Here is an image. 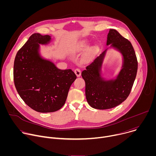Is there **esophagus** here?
I'll use <instances>...</instances> for the list:
<instances>
[{
    "mask_svg": "<svg viewBox=\"0 0 156 156\" xmlns=\"http://www.w3.org/2000/svg\"><path fill=\"white\" fill-rule=\"evenodd\" d=\"M75 73L76 74V75L78 76V77H79V76H80V75H81V70L79 69V68H76L75 70Z\"/></svg>",
    "mask_w": 156,
    "mask_h": 156,
    "instance_id": "esophagus-1",
    "label": "esophagus"
}]
</instances>
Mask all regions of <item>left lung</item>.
<instances>
[{
  "label": "left lung",
  "mask_w": 156,
  "mask_h": 156,
  "mask_svg": "<svg viewBox=\"0 0 156 156\" xmlns=\"http://www.w3.org/2000/svg\"><path fill=\"white\" fill-rule=\"evenodd\" d=\"M118 50L123 55L122 69L115 80H105L101 75L102 62L107 50L98 57L81 73L86 84L87 103L96 109L115 107L128 97L136 78L138 61L131 43L117 30L110 29L107 45Z\"/></svg>",
  "instance_id": "1"
}]
</instances>
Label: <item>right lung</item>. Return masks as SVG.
Wrapping results in <instances>:
<instances>
[{
    "label": "right lung",
    "mask_w": 156,
    "mask_h": 156,
    "mask_svg": "<svg viewBox=\"0 0 156 156\" xmlns=\"http://www.w3.org/2000/svg\"><path fill=\"white\" fill-rule=\"evenodd\" d=\"M49 35L33 34L17 52L13 66L16 91L27 105L36 112H53L65 104L76 76L71 70H60L42 58L39 44H47Z\"/></svg>",
    "instance_id": "1"
}]
</instances>
